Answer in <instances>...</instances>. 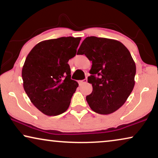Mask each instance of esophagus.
Wrapping results in <instances>:
<instances>
[{"label": "esophagus", "mask_w": 158, "mask_h": 158, "mask_svg": "<svg viewBox=\"0 0 158 158\" xmlns=\"http://www.w3.org/2000/svg\"><path fill=\"white\" fill-rule=\"evenodd\" d=\"M87 79H84V80H83V81H78V83H79V85H83V84H84V83H87Z\"/></svg>", "instance_id": "esophagus-1"}]
</instances>
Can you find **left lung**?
Instances as JSON below:
<instances>
[{
  "mask_svg": "<svg viewBox=\"0 0 158 158\" xmlns=\"http://www.w3.org/2000/svg\"><path fill=\"white\" fill-rule=\"evenodd\" d=\"M77 55H85L92 61L88 82L93 91L86 96L90 109L109 114L122 106L135 83V62L128 49L117 40L88 36Z\"/></svg>",
  "mask_w": 158,
  "mask_h": 158,
  "instance_id": "obj_1",
  "label": "left lung"
}]
</instances>
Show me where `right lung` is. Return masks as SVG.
<instances>
[{
	"label": "right lung",
	"instance_id": "1",
	"mask_svg": "<svg viewBox=\"0 0 158 158\" xmlns=\"http://www.w3.org/2000/svg\"><path fill=\"white\" fill-rule=\"evenodd\" d=\"M81 37L42 41L34 47L22 68L23 85L31 102L43 114L67 111L78 83L71 79L69 60L77 52Z\"/></svg>",
	"mask_w": 158,
	"mask_h": 158
}]
</instances>
